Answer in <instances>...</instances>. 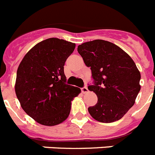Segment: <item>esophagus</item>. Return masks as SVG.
<instances>
[{
  "label": "esophagus",
  "instance_id": "34e87169",
  "mask_svg": "<svg viewBox=\"0 0 155 155\" xmlns=\"http://www.w3.org/2000/svg\"><path fill=\"white\" fill-rule=\"evenodd\" d=\"M81 91L83 94H86L88 92V89H87V87H81Z\"/></svg>",
  "mask_w": 155,
  "mask_h": 155
}]
</instances>
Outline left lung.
Here are the masks:
<instances>
[{"label": "left lung", "mask_w": 155, "mask_h": 155, "mask_svg": "<svg viewBox=\"0 0 155 155\" xmlns=\"http://www.w3.org/2000/svg\"><path fill=\"white\" fill-rule=\"evenodd\" d=\"M78 51L91 70L93 83L87 88L97 96V103L88 107L90 114L102 123L120 120L134 105L140 90L135 63L121 48L103 40L85 42Z\"/></svg>", "instance_id": "obj_1"}]
</instances>
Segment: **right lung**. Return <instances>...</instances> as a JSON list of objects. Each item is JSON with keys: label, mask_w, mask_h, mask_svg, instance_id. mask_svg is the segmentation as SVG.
<instances>
[{"label": "right lung", "mask_w": 155, "mask_h": 155, "mask_svg": "<svg viewBox=\"0 0 155 155\" xmlns=\"http://www.w3.org/2000/svg\"><path fill=\"white\" fill-rule=\"evenodd\" d=\"M75 44L48 38L26 54L17 71L15 92L21 107L39 124L54 126L65 120L79 87L66 84L64 66Z\"/></svg>", "instance_id": "right-lung-1"}]
</instances>
